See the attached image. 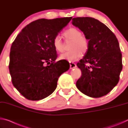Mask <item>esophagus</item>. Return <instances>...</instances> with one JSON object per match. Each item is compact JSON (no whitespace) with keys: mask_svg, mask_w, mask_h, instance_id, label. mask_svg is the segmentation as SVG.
I'll return each mask as SVG.
<instances>
[{"mask_svg":"<svg viewBox=\"0 0 128 128\" xmlns=\"http://www.w3.org/2000/svg\"><path fill=\"white\" fill-rule=\"evenodd\" d=\"M69 65H70V69H73L74 68H76V64L74 62H69Z\"/></svg>","mask_w":128,"mask_h":128,"instance_id":"34e87169","label":"esophagus"}]
</instances>
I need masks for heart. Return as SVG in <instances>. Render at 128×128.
<instances>
[{
  "instance_id": "obj_1",
  "label": "heart",
  "mask_w": 128,
  "mask_h": 128,
  "mask_svg": "<svg viewBox=\"0 0 128 128\" xmlns=\"http://www.w3.org/2000/svg\"><path fill=\"white\" fill-rule=\"evenodd\" d=\"M63 36L67 40H72L70 49L72 50L62 54L60 56L62 60H67L74 62L81 56V52H85L88 47V42L85 36H82V33L76 28H70L64 32ZM52 44L55 50L59 52L64 51V44L59 36H56L52 40Z\"/></svg>"
}]
</instances>
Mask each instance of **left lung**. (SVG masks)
Wrapping results in <instances>:
<instances>
[{"label": "left lung", "instance_id": "left-lung-1", "mask_svg": "<svg viewBox=\"0 0 128 128\" xmlns=\"http://www.w3.org/2000/svg\"><path fill=\"white\" fill-rule=\"evenodd\" d=\"M72 24L89 40L85 55L77 64L82 72L77 88L92 98L104 96L118 84L122 68L118 39L107 26L92 17L73 18Z\"/></svg>", "mask_w": 128, "mask_h": 128}]
</instances>
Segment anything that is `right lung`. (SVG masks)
<instances>
[{"mask_svg":"<svg viewBox=\"0 0 128 128\" xmlns=\"http://www.w3.org/2000/svg\"><path fill=\"white\" fill-rule=\"evenodd\" d=\"M72 18L33 21L12 43L9 64L12 82L27 99L39 100L51 95L57 87L58 78L69 69L66 60L55 62L58 54L52 40ZM45 64L48 66H44Z\"/></svg>","mask_w":128,"mask_h":128,"instance_id":"1","label":"right lung"}]
</instances>
